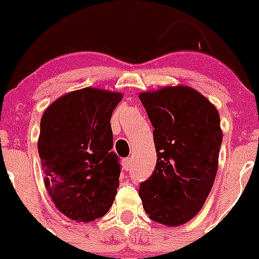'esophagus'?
Masks as SVG:
<instances>
[{
  "label": "esophagus",
  "instance_id": "34e87169",
  "mask_svg": "<svg viewBox=\"0 0 259 259\" xmlns=\"http://www.w3.org/2000/svg\"><path fill=\"white\" fill-rule=\"evenodd\" d=\"M130 164H132V159L130 158H124L123 160H121V165H123L124 170H129Z\"/></svg>",
  "mask_w": 259,
  "mask_h": 259
}]
</instances>
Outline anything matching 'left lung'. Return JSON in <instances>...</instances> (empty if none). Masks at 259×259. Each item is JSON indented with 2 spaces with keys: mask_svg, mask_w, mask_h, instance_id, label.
Masks as SVG:
<instances>
[{
  "mask_svg": "<svg viewBox=\"0 0 259 259\" xmlns=\"http://www.w3.org/2000/svg\"><path fill=\"white\" fill-rule=\"evenodd\" d=\"M152 123L157 163L140 184L150 219L178 227L201 210L217 170L223 134L217 108L200 92L178 85L139 95Z\"/></svg>",
  "mask_w": 259,
  "mask_h": 259,
  "instance_id": "8db88e82",
  "label": "left lung"
}]
</instances>
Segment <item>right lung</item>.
<instances>
[{
  "mask_svg": "<svg viewBox=\"0 0 259 259\" xmlns=\"http://www.w3.org/2000/svg\"><path fill=\"white\" fill-rule=\"evenodd\" d=\"M119 92L85 88L56 100L44 113L37 148L45 186L65 217L92 222L108 212L119 186V158L111 117Z\"/></svg>",
  "mask_w": 259,
  "mask_h": 259,
  "instance_id": "right-lung-1",
  "label": "right lung"
}]
</instances>
